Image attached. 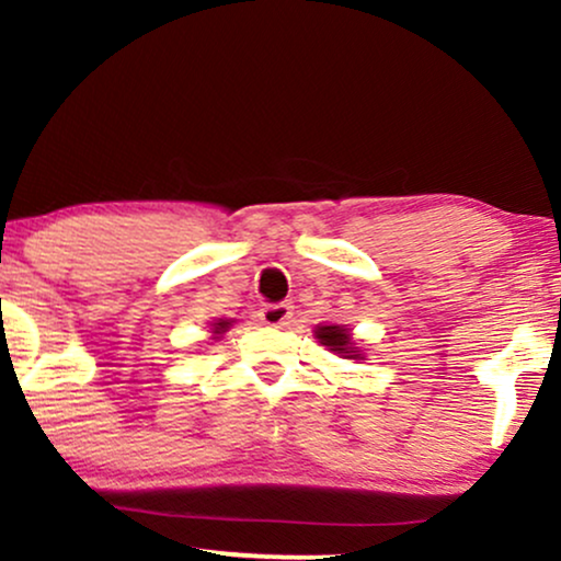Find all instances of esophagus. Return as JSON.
<instances>
[{"label":"esophagus","instance_id":"1","mask_svg":"<svg viewBox=\"0 0 561 561\" xmlns=\"http://www.w3.org/2000/svg\"><path fill=\"white\" fill-rule=\"evenodd\" d=\"M257 317L267 327H286L290 317H294V306L290 304H265L263 309H260Z\"/></svg>","mask_w":561,"mask_h":561}]
</instances>
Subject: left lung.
<instances>
[{"label": "left lung", "mask_w": 561, "mask_h": 561, "mask_svg": "<svg viewBox=\"0 0 561 561\" xmlns=\"http://www.w3.org/2000/svg\"><path fill=\"white\" fill-rule=\"evenodd\" d=\"M317 340L334 352V355H342L347 359H359V347H355L350 332L340 324H329V327H317Z\"/></svg>", "instance_id": "8db88e82"}]
</instances>
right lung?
<instances>
[{
  "mask_svg": "<svg viewBox=\"0 0 561 561\" xmlns=\"http://www.w3.org/2000/svg\"><path fill=\"white\" fill-rule=\"evenodd\" d=\"M211 327H214V336H219V334H225L229 327H232V319H217Z\"/></svg>",
  "mask_w": 561,
  "mask_h": 561,
  "instance_id": "add662e5",
  "label": "right lung"
}]
</instances>
